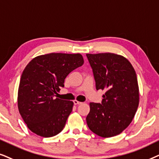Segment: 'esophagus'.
Wrapping results in <instances>:
<instances>
[{
  "label": "esophagus",
  "instance_id": "34e87169",
  "mask_svg": "<svg viewBox=\"0 0 159 159\" xmlns=\"http://www.w3.org/2000/svg\"><path fill=\"white\" fill-rule=\"evenodd\" d=\"M73 103H74V105H81L82 102H78V100H74L73 101Z\"/></svg>",
  "mask_w": 159,
  "mask_h": 159
}]
</instances>
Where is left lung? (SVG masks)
Instances as JSON below:
<instances>
[{"instance_id": "8db88e82", "label": "left lung", "mask_w": 159, "mask_h": 159, "mask_svg": "<svg viewBox=\"0 0 159 159\" xmlns=\"http://www.w3.org/2000/svg\"><path fill=\"white\" fill-rule=\"evenodd\" d=\"M97 90L105 89L100 103L90 102L86 117L89 129L102 137L121 133L132 122L139 105L134 67L127 59L113 53L87 54Z\"/></svg>"}]
</instances>
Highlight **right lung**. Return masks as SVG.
Here are the masks:
<instances>
[{"label": "right lung", "mask_w": 159, "mask_h": 159, "mask_svg": "<svg viewBox=\"0 0 159 159\" xmlns=\"http://www.w3.org/2000/svg\"><path fill=\"white\" fill-rule=\"evenodd\" d=\"M84 64L80 54L51 53L36 57L22 72L18 90V108L29 129L51 137L65 127L73 102L54 99L64 87L67 75Z\"/></svg>", "instance_id": "right-lung-1"}]
</instances>
